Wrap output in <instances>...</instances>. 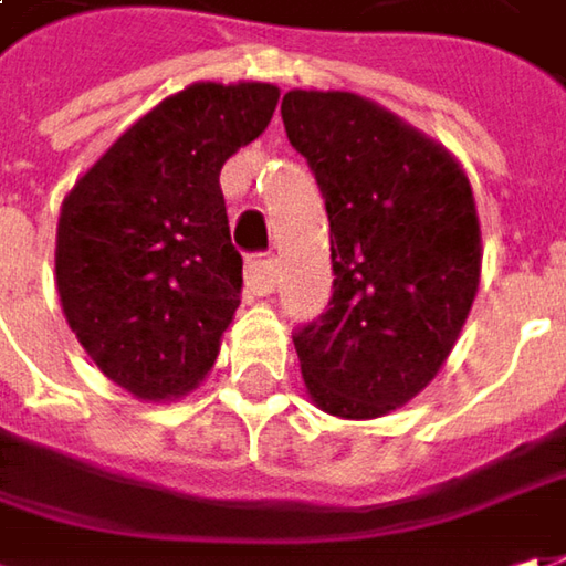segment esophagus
Here are the masks:
<instances>
[{
  "label": "esophagus",
  "instance_id": "esophagus-1",
  "mask_svg": "<svg viewBox=\"0 0 566 566\" xmlns=\"http://www.w3.org/2000/svg\"><path fill=\"white\" fill-rule=\"evenodd\" d=\"M279 284V262L272 256H250L247 259V287L250 294L256 297H265L272 294Z\"/></svg>",
  "mask_w": 566,
  "mask_h": 566
}]
</instances>
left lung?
Instances as JSON below:
<instances>
[{"instance_id":"8db88e82","label":"left lung","mask_w":566,"mask_h":566,"mask_svg":"<svg viewBox=\"0 0 566 566\" xmlns=\"http://www.w3.org/2000/svg\"><path fill=\"white\" fill-rule=\"evenodd\" d=\"M287 142L326 199L332 297L294 332L313 402L380 418L428 386L472 310L481 231L440 145L348 91H287Z\"/></svg>"}]
</instances>
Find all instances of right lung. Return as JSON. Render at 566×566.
Returning <instances> with one entry per match:
<instances>
[{
	"label": "right lung",
	"instance_id": "obj_1",
	"mask_svg": "<svg viewBox=\"0 0 566 566\" xmlns=\"http://www.w3.org/2000/svg\"><path fill=\"white\" fill-rule=\"evenodd\" d=\"M279 87L199 82L167 97L65 196L56 291L104 377L138 399L184 396L240 307L221 167L269 126Z\"/></svg>",
	"mask_w": 566,
	"mask_h": 566
}]
</instances>
